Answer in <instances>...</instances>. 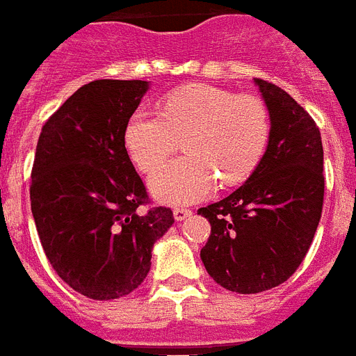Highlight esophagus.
Returning <instances> with one entry per match:
<instances>
[{
  "mask_svg": "<svg viewBox=\"0 0 356 356\" xmlns=\"http://www.w3.org/2000/svg\"><path fill=\"white\" fill-rule=\"evenodd\" d=\"M193 211L187 207H175V218L176 220H186L187 217H191Z\"/></svg>",
  "mask_w": 356,
  "mask_h": 356,
  "instance_id": "obj_1",
  "label": "esophagus"
}]
</instances>
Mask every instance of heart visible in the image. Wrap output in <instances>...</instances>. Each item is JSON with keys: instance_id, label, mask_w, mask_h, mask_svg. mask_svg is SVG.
<instances>
[{"instance_id": "obj_1", "label": "heart", "mask_w": 356, "mask_h": 356, "mask_svg": "<svg viewBox=\"0 0 356 356\" xmlns=\"http://www.w3.org/2000/svg\"><path fill=\"white\" fill-rule=\"evenodd\" d=\"M270 138L268 108L255 95H235L209 84H189L161 101V113L136 110L124 127V147L139 170L158 169L184 139L187 156L163 165L150 189L167 204H193L222 186L254 175Z\"/></svg>"}]
</instances>
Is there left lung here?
Segmentation results:
<instances>
[{"mask_svg": "<svg viewBox=\"0 0 356 356\" xmlns=\"http://www.w3.org/2000/svg\"><path fill=\"white\" fill-rule=\"evenodd\" d=\"M270 112L268 149L248 181L200 207L211 235L200 250L207 274L238 294L285 283L311 248L323 206V147L314 119L272 82L255 79Z\"/></svg>", "mask_w": 356, "mask_h": 356, "instance_id": "8db88e82", "label": "left lung"}]
</instances>
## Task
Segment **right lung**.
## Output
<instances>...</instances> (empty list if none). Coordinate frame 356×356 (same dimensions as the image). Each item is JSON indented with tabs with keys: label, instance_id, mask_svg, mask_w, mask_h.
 <instances>
[{
	"label": "right lung",
	"instance_id": "1",
	"mask_svg": "<svg viewBox=\"0 0 356 356\" xmlns=\"http://www.w3.org/2000/svg\"><path fill=\"white\" fill-rule=\"evenodd\" d=\"M145 81L101 79L79 88L40 132L31 170V211L51 266L92 300L136 291L152 246L172 222L150 198L124 147V127ZM147 211H143V206Z\"/></svg>",
	"mask_w": 356,
	"mask_h": 356
}]
</instances>
